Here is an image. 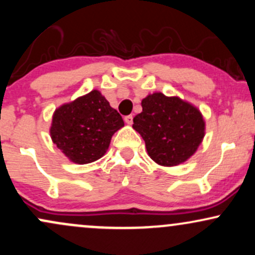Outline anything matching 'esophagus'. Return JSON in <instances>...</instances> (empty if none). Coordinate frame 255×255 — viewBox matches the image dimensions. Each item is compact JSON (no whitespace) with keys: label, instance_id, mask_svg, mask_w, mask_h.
I'll return each mask as SVG.
<instances>
[{"label":"esophagus","instance_id":"obj_1","mask_svg":"<svg viewBox=\"0 0 255 255\" xmlns=\"http://www.w3.org/2000/svg\"><path fill=\"white\" fill-rule=\"evenodd\" d=\"M125 122H126V124H127V125H131V124H133V116H131V115H128V116H126V118H125Z\"/></svg>","mask_w":255,"mask_h":255}]
</instances>
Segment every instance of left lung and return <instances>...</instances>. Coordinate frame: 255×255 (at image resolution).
Wrapping results in <instances>:
<instances>
[{
    "label": "left lung",
    "mask_w": 255,
    "mask_h": 255,
    "mask_svg": "<svg viewBox=\"0 0 255 255\" xmlns=\"http://www.w3.org/2000/svg\"><path fill=\"white\" fill-rule=\"evenodd\" d=\"M141 107L133 128L144 139L153 162L176 166L197 152L205 136V120L195 105L177 96L153 92L142 99Z\"/></svg>",
    "instance_id": "left-lung-1"
}]
</instances>
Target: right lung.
<instances>
[{"instance_id": "1", "label": "right lung", "mask_w": 255, "mask_h": 255, "mask_svg": "<svg viewBox=\"0 0 255 255\" xmlns=\"http://www.w3.org/2000/svg\"><path fill=\"white\" fill-rule=\"evenodd\" d=\"M125 126L121 115L99 92L92 90L52 114L50 136L58 150L77 164L98 160L109 148L111 137Z\"/></svg>"}]
</instances>
